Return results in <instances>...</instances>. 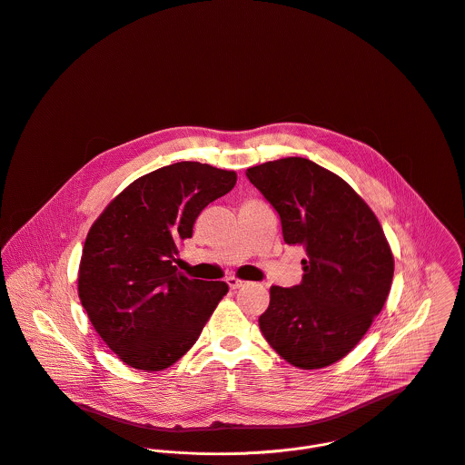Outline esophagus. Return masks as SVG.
<instances>
[{"instance_id":"esophagus-1","label":"esophagus","mask_w":465,"mask_h":465,"mask_svg":"<svg viewBox=\"0 0 465 465\" xmlns=\"http://www.w3.org/2000/svg\"><path fill=\"white\" fill-rule=\"evenodd\" d=\"M243 283H245V282H242V280H238V278H234V276L227 278V285H229V289H231V291H236V289H240Z\"/></svg>"}]
</instances>
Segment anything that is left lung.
Wrapping results in <instances>:
<instances>
[{"label": "left lung", "instance_id": "8db88e82", "mask_svg": "<svg viewBox=\"0 0 465 465\" xmlns=\"http://www.w3.org/2000/svg\"><path fill=\"white\" fill-rule=\"evenodd\" d=\"M276 209L283 240L303 245V280L272 287L260 315L267 342L291 364L315 370L342 359L386 303L393 256L364 200L309 158L289 156L247 169Z\"/></svg>", "mask_w": 465, "mask_h": 465}]
</instances>
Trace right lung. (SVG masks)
Segmentation results:
<instances>
[{"label":"right lung","instance_id":"obj_1","mask_svg":"<svg viewBox=\"0 0 465 465\" xmlns=\"http://www.w3.org/2000/svg\"><path fill=\"white\" fill-rule=\"evenodd\" d=\"M234 183V171L176 162L130 183L92 225L79 298L128 366L160 371L174 364L227 294V283L189 280L173 263L198 214Z\"/></svg>","mask_w":465,"mask_h":465}]
</instances>
